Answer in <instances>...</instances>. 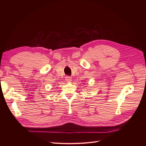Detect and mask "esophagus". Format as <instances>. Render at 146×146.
I'll return each mask as SVG.
<instances>
[{"label":"esophagus","instance_id":"obj_1","mask_svg":"<svg viewBox=\"0 0 146 146\" xmlns=\"http://www.w3.org/2000/svg\"><path fill=\"white\" fill-rule=\"evenodd\" d=\"M71 77H69V76H66V80L67 82H70L71 81Z\"/></svg>","mask_w":146,"mask_h":146}]
</instances>
